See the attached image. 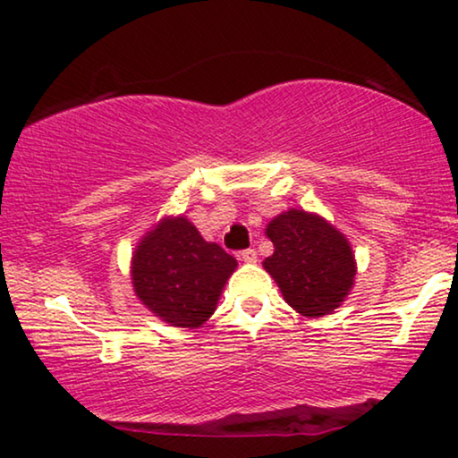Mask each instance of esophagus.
Listing matches in <instances>:
<instances>
[{"instance_id":"obj_1","label":"esophagus","mask_w":458,"mask_h":458,"mask_svg":"<svg viewBox=\"0 0 458 458\" xmlns=\"http://www.w3.org/2000/svg\"><path fill=\"white\" fill-rule=\"evenodd\" d=\"M240 256H242V260L246 262V265H254L256 259H259V254H256V250H252V248L243 250V252H242Z\"/></svg>"}]
</instances>
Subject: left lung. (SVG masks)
I'll return each mask as SVG.
<instances>
[{"label":"left lung","instance_id":"left-lung-1","mask_svg":"<svg viewBox=\"0 0 458 458\" xmlns=\"http://www.w3.org/2000/svg\"><path fill=\"white\" fill-rule=\"evenodd\" d=\"M275 252L262 262L284 300L318 318L342 306L354 287L356 260L346 235L317 212L290 208L267 225Z\"/></svg>","mask_w":458,"mask_h":458}]
</instances>
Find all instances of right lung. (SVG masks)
<instances>
[{
    "label": "right lung",
    "instance_id": "add662e5",
    "mask_svg": "<svg viewBox=\"0 0 458 458\" xmlns=\"http://www.w3.org/2000/svg\"><path fill=\"white\" fill-rule=\"evenodd\" d=\"M233 256L206 242L185 215L165 216L131 256V284L140 302L160 321L196 329L212 317L231 275Z\"/></svg>",
    "mask_w": 458,
    "mask_h": 458
}]
</instances>
